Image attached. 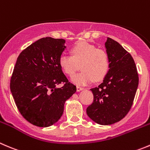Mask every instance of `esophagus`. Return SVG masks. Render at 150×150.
Returning a JSON list of instances; mask_svg holds the SVG:
<instances>
[{"mask_svg": "<svg viewBox=\"0 0 150 150\" xmlns=\"http://www.w3.org/2000/svg\"><path fill=\"white\" fill-rule=\"evenodd\" d=\"M76 88H77V91H81L84 89V88H83V87H81V86H77Z\"/></svg>", "mask_w": 150, "mask_h": 150, "instance_id": "1", "label": "esophagus"}]
</instances>
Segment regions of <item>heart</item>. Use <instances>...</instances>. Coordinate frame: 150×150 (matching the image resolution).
<instances>
[{
	"label": "heart",
	"mask_w": 150,
	"mask_h": 150,
	"mask_svg": "<svg viewBox=\"0 0 150 150\" xmlns=\"http://www.w3.org/2000/svg\"><path fill=\"white\" fill-rule=\"evenodd\" d=\"M72 55L63 54L59 65L67 75L72 76L79 69L82 71L73 75L71 81L77 85H87L94 80L103 79L109 69L108 53L86 42H81L72 48Z\"/></svg>",
	"instance_id": "b5f03b06"
}]
</instances>
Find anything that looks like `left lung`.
<instances>
[{"mask_svg": "<svg viewBox=\"0 0 150 150\" xmlns=\"http://www.w3.org/2000/svg\"><path fill=\"white\" fill-rule=\"evenodd\" d=\"M105 47L109 69L103 83L91 88L94 101L86 113L94 122L108 125L122 120L130 110L139 86V75L133 57L120 43L107 37Z\"/></svg>", "mask_w": 150, "mask_h": 150, "instance_id": "8db88e82", "label": "left lung"}]
</instances>
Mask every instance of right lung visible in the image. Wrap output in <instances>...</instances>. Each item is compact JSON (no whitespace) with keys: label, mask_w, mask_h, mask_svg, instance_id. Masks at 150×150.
Segmentation results:
<instances>
[{"label":"right lung","mask_w":150,"mask_h":150,"mask_svg":"<svg viewBox=\"0 0 150 150\" xmlns=\"http://www.w3.org/2000/svg\"><path fill=\"white\" fill-rule=\"evenodd\" d=\"M65 48L63 39L46 37L30 45L17 58L10 89L20 114L33 125L47 127L57 122L65 102L76 91L59 65ZM62 82L65 85L57 87Z\"/></svg>","instance_id":"add662e5"}]
</instances>
